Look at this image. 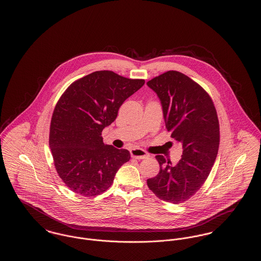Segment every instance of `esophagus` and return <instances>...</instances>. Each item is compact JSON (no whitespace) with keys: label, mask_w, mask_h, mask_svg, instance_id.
Segmentation results:
<instances>
[{"label":"esophagus","mask_w":261,"mask_h":261,"mask_svg":"<svg viewBox=\"0 0 261 261\" xmlns=\"http://www.w3.org/2000/svg\"><path fill=\"white\" fill-rule=\"evenodd\" d=\"M130 153H131V156L136 160H145L149 156V153H147V151L142 149H131Z\"/></svg>","instance_id":"1"}]
</instances>
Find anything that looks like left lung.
Returning a JSON list of instances; mask_svg holds the SVG:
<instances>
[{
  "label": "left lung",
  "mask_w": 261,
  "mask_h": 261,
  "mask_svg": "<svg viewBox=\"0 0 261 261\" xmlns=\"http://www.w3.org/2000/svg\"><path fill=\"white\" fill-rule=\"evenodd\" d=\"M147 84L162 101L170 137L183 147L182 159L176 165L155 155L160 172L147 184L159 199L181 203L201 188L216 160L220 142L217 112L208 93L179 71L169 70Z\"/></svg>",
  "instance_id": "8db88e82"
}]
</instances>
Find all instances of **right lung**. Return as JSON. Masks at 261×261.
Returning a JSON list of instances; mask_svg holds the SVG:
<instances>
[{
	"label": "right lung",
	"instance_id": "1",
	"mask_svg": "<svg viewBox=\"0 0 261 261\" xmlns=\"http://www.w3.org/2000/svg\"><path fill=\"white\" fill-rule=\"evenodd\" d=\"M145 84L100 70L71 83L58 100L50 120L49 145L63 183L83 197H95L113 183L130 152L102 142V129L112 124L125 99Z\"/></svg>",
	"mask_w": 261,
	"mask_h": 261
}]
</instances>
